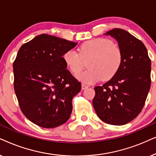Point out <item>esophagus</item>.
I'll return each instance as SVG.
<instances>
[{"mask_svg":"<svg viewBox=\"0 0 156 156\" xmlns=\"http://www.w3.org/2000/svg\"><path fill=\"white\" fill-rule=\"evenodd\" d=\"M88 86H86V85H85L83 83H82V85H81V88H82L83 90H84V89L87 88H88Z\"/></svg>","mask_w":156,"mask_h":156,"instance_id":"34e87169","label":"esophagus"}]
</instances>
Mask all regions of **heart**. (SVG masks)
Returning <instances> with one entry per match:
<instances>
[{
	"mask_svg": "<svg viewBox=\"0 0 156 156\" xmlns=\"http://www.w3.org/2000/svg\"><path fill=\"white\" fill-rule=\"evenodd\" d=\"M63 61L73 74L80 73L88 63V69L77 76V78L86 84H93L101 80H108L120 69L123 55L120 48L108 38L92 39L83 43L79 53L68 50L64 53Z\"/></svg>",
	"mask_w": 156,
	"mask_h": 156,
	"instance_id": "obj_1",
	"label": "heart"
}]
</instances>
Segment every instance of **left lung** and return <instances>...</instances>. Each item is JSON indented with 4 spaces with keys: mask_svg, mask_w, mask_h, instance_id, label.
<instances>
[{
    "mask_svg": "<svg viewBox=\"0 0 156 156\" xmlns=\"http://www.w3.org/2000/svg\"><path fill=\"white\" fill-rule=\"evenodd\" d=\"M104 35L115 39L123 61L109 81L95 87L93 105L103 122L125 125L138 116L146 102L151 83V61L145 45L128 31L115 28Z\"/></svg>",
    "mask_w": 156,
    "mask_h": 156,
    "instance_id": "left-lung-1",
    "label": "left lung"
}]
</instances>
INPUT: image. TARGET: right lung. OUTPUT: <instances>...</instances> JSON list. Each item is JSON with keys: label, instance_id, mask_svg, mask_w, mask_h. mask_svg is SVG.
<instances>
[{"label": "right lung", "instance_id": "1", "mask_svg": "<svg viewBox=\"0 0 156 156\" xmlns=\"http://www.w3.org/2000/svg\"><path fill=\"white\" fill-rule=\"evenodd\" d=\"M77 44L41 34L20 48L13 66L14 90L23 113L36 125L53 128L69 119L81 83L66 69L63 55Z\"/></svg>", "mask_w": 156, "mask_h": 156}]
</instances>
